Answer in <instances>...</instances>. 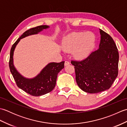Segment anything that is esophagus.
<instances>
[{"label": "esophagus", "instance_id": "34e87169", "mask_svg": "<svg viewBox=\"0 0 127 127\" xmlns=\"http://www.w3.org/2000/svg\"><path fill=\"white\" fill-rule=\"evenodd\" d=\"M70 64V62L68 61H65V63H64V65L65 66H67L69 65Z\"/></svg>", "mask_w": 127, "mask_h": 127}]
</instances>
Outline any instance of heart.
<instances>
[{
  "instance_id": "heart-1",
  "label": "heart",
  "mask_w": 127,
  "mask_h": 127,
  "mask_svg": "<svg viewBox=\"0 0 127 127\" xmlns=\"http://www.w3.org/2000/svg\"><path fill=\"white\" fill-rule=\"evenodd\" d=\"M95 36L91 32L69 35L63 40L62 46L64 50L73 52L75 57L82 59L90 55L95 44Z\"/></svg>"
}]
</instances>
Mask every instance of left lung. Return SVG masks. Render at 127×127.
<instances>
[{
    "label": "left lung",
    "mask_w": 127,
    "mask_h": 127,
    "mask_svg": "<svg viewBox=\"0 0 127 127\" xmlns=\"http://www.w3.org/2000/svg\"><path fill=\"white\" fill-rule=\"evenodd\" d=\"M99 48L81 61H72L77 85L85 92L98 93L111 87L118 75L119 54L111 36L99 29Z\"/></svg>",
    "instance_id": "obj_1"
}]
</instances>
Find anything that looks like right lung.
<instances>
[{
    "mask_svg": "<svg viewBox=\"0 0 127 127\" xmlns=\"http://www.w3.org/2000/svg\"><path fill=\"white\" fill-rule=\"evenodd\" d=\"M49 27V26L46 25L40 26L26 31L13 44L11 48L9 61L10 71L18 87L33 96H37L44 95L53 90L56 84L58 74L64 68V61L60 63L52 62L48 63L36 76L32 79H28L23 76L14 66L13 52L21 39L32 35L38 34L44 29Z\"/></svg>",
    "mask_w": 127,
    "mask_h": 127,
    "instance_id": "obj_1",
    "label": "right lung"
}]
</instances>
